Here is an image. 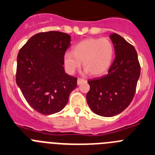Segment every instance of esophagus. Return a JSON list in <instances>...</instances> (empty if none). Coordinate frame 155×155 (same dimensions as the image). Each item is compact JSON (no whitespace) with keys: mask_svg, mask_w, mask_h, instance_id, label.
Segmentation results:
<instances>
[{"mask_svg":"<svg viewBox=\"0 0 155 155\" xmlns=\"http://www.w3.org/2000/svg\"><path fill=\"white\" fill-rule=\"evenodd\" d=\"M84 82H85V79H80V78H78V79H77V84L78 85L82 84V83H84Z\"/></svg>","mask_w":155,"mask_h":155,"instance_id":"esophagus-1","label":"esophagus"}]
</instances>
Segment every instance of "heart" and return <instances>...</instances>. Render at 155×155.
Returning a JSON list of instances; mask_svg holds the SVG:
<instances>
[{
  "label": "heart",
  "mask_w": 155,
  "mask_h": 155,
  "mask_svg": "<svg viewBox=\"0 0 155 155\" xmlns=\"http://www.w3.org/2000/svg\"><path fill=\"white\" fill-rule=\"evenodd\" d=\"M114 54V45L107 38H86L73 47V52H65L64 65L66 71L72 74L80 67L81 62H83L86 73L101 76L110 66Z\"/></svg>",
  "instance_id": "obj_1"
}]
</instances>
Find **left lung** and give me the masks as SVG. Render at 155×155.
<instances>
[{"mask_svg":"<svg viewBox=\"0 0 155 155\" xmlns=\"http://www.w3.org/2000/svg\"><path fill=\"white\" fill-rule=\"evenodd\" d=\"M115 58L108 73L88 80L90 91L86 101L97 115L110 117L124 111L132 101L140 74L134 47L117 33L110 35Z\"/></svg>","mask_w":155,"mask_h":155,"instance_id":"8db88e82","label":"left lung"}]
</instances>
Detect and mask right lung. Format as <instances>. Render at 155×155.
Segmentation results:
<instances>
[{"label":"right lung","instance_id":"1","mask_svg":"<svg viewBox=\"0 0 155 155\" xmlns=\"http://www.w3.org/2000/svg\"><path fill=\"white\" fill-rule=\"evenodd\" d=\"M71 36L59 31L35 35L19 51L16 83L26 101L44 115L61 111L77 86V78L65 73L64 55Z\"/></svg>","mask_w":155,"mask_h":155}]
</instances>
